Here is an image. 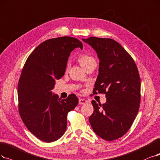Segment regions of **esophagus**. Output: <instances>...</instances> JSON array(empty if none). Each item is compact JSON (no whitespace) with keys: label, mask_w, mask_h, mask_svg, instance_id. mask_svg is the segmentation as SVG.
I'll list each match as a JSON object with an SVG mask.
<instances>
[{"label":"esophagus","mask_w":160,"mask_h":160,"mask_svg":"<svg viewBox=\"0 0 160 160\" xmlns=\"http://www.w3.org/2000/svg\"><path fill=\"white\" fill-rule=\"evenodd\" d=\"M88 103V101L84 99H79V104H86Z\"/></svg>","instance_id":"obj_1"}]
</instances>
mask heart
<instances>
[{
    "label": "heart",
    "instance_id": "1",
    "mask_svg": "<svg viewBox=\"0 0 160 160\" xmlns=\"http://www.w3.org/2000/svg\"><path fill=\"white\" fill-rule=\"evenodd\" d=\"M93 61H95L94 58L86 54L82 55L79 57V62L83 68H84L88 64Z\"/></svg>",
    "mask_w": 160,
    "mask_h": 160
}]
</instances>
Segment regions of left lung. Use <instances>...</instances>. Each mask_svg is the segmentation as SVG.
Returning <instances> with one entry per match:
<instances>
[{
  "label": "left lung",
  "instance_id": "left-lung-1",
  "mask_svg": "<svg viewBox=\"0 0 160 160\" xmlns=\"http://www.w3.org/2000/svg\"><path fill=\"white\" fill-rule=\"evenodd\" d=\"M99 59L93 93H105V103L92 100L89 121L95 133L112 141L125 134L137 117L140 102V78L133 58L116 41L91 37L82 39Z\"/></svg>",
  "mask_w": 160,
  "mask_h": 160
}]
</instances>
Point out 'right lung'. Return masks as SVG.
I'll return each instance as SVG.
<instances>
[{
  "mask_svg": "<svg viewBox=\"0 0 160 160\" xmlns=\"http://www.w3.org/2000/svg\"><path fill=\"white\" fill-rule=\"evenodd\" d=\"M83 48L81 41L68 36L47 39L31 53L18 86L19 113L27 128L45 142L60 138L66 131L67 114L78 103L75 94L59 98L52 90L64 76L70 52Z\"/></svg>",
  "mask_w": 160,
  "mask_h": 160,
  "instance_id": "obj_1",
  "label": "right lung"
}]
</instances>
